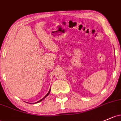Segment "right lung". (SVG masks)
<instances>
[{"label": "right lung", "instance_id": "obj_1", "mask_svg": "<svg viewBox=\"0 0 121 121\" xmlns=\"http://www.w3.org/2000/svg\"><path fill=\"white\" fill-rule=\"evenodd\" d=\"M50 90H49V92H48V94H47V95H46V96H44V97L43 98V99H41V100H39V101H38V102H36V103H38L40 102V101H42V100H43V99H44V98H46V97H47V96H48V95H49V93H50Z\"/></svg>", "mask_w": 121, "mask_h": 121}]
</instances>
